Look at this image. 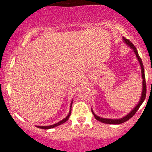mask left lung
Here are the masks:
<instances>
[{"label": "left lung", "mask_w": 152, "mask_h": 152, "mask_svg": "<svg viewBox=\"0 0 152 152\" xmlns=\"http://www.w3.org/2000/svg\"><path fill=\"white\" fill-rule=\"evenodd\" d=\"M123 40H124V43L126 44V45H128L129 47H130L133 50L134 54H136V57H137V60L139 61V64H140L141 66V72H142V94H141V98L139 99V102H138L136 106L134 107L133 109L129 112V113H127L126 115L123 117L122 118L120 119H109V118H104V117H101L99 116H97L94 111L92 110V108H91V112H92L93 115L95 117V118L97 120L100 121V122L104 123V124H123V123L126 122L128 120L131 118V117H133V115L135 113H136L139 108L140 107V106L142 105V104L143 103V102L145 99V96H146V83H145V69H144V66H143L142 64V59L139 57V54H138L137 49L136 48V47L133 45V44L130 42L128 39H125L124 37H123Z\"/></svg>", "instance_id": "8db88e82"}]
</instances>
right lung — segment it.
<instances>
[{
	"label": "right lung",
	"mask_w": 152,
	"mask_h": 152,
	"mask_svg": "<svg viewBox=\"0 0 152 152\" xmlns=\"http://www.w3.org/2000/svg\"><path fill=\"white\" fill-rule=\"evenodd\" d=\"M72 104H73V100H72V102H71L70 109H69V113H68V115L66 116L65 118L63 119L62 120L59 121V122L57 123V124H53V125H50V126H36L38 127V128H40V129H52V128H54V127H56V126H58L61 125V124H64L65 122H66V121L68 120V119H69V116H70V114H71V107H72Z\"/></svg>",
	"instance_id": "add662e5"
}]
</instances>
